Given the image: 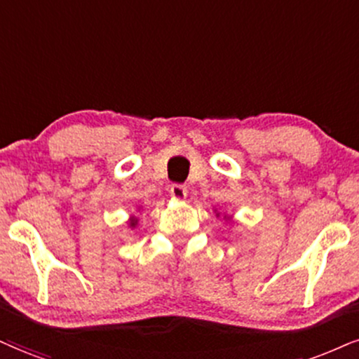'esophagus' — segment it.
I'll return each instance as SVG.
<instances>
[{
    "mask_svg": "<svg viewBox=\"0 0 359 359\" xmlns=\"http://www.w3.org/2000/svg\"><path fill=\"white\" fill-rule=\"evenodd\" d=\"M170 193H171V196L175 198V200H184V198H187V194H188V188L184 187V184H180V183H175V184H171V189H170Z\"/></svg>",
    "mask_w": 359,
    "mask_h": 359,
    "instance_id": "34e87169",
    "label": "esophagus"
}]
</instances>
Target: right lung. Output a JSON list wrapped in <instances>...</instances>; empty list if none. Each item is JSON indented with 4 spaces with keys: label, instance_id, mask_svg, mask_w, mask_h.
<instances>
[{
    "label": "right lung",
    "instance_id": "add662e5",
    "mask_svg": "<svg viewBox=\"0 0 359 359\" xmlns=\"http://www.w3.org/2000/svg\"><path fill=\"white\" fill-rule=\"evenodd\" d=\"M136 224V219H131V226H135Z\"/></svg>",
    "mask_w": 359,
    "mask_h": 359
}]
</instances>
